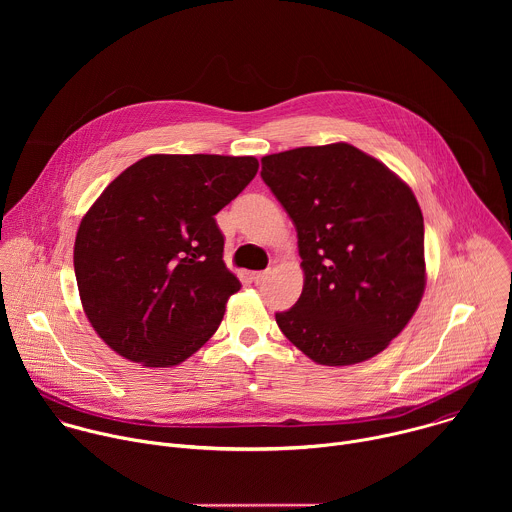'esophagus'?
Instances as JSON below:
<instances>
[{"label":"esophagus","instance_id":"34e87169","mask_svg":"<svg viewBox=\"0 0 512 512\" xmlns=\"http://www.w3.org/2000/svg\"><path fill=\"white\" fill-rule=\"evenodd\" d=\"M267 275H269V271H255L253 273V281L255 283H263L267 279Z\"/></svg>","mask_w":512,"mask_h":512}]
</instances>
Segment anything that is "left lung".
<instances>
[{
	"mask_svg": "<svg viewBox=\"0 0 512 512\" xmlns=\"http://www.w3.org/2000/svg\"><path fill=\"white\" fill-rule=\"evenodd\" d=\"M261 178L298 231L300 300L275 322L326 367L369 360L415 314L425 289L423 214L411 188L350 143L261 158Z\"/></svg>",
	"mask_w": 512,
	"mask_h": 512,
	"instance_id": "1",
	"label": "left lung"
}]
</instances>
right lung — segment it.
<instances>
[{"instance_id":"right-lung-1","label":"right lung","mask_w":512,"mask_h":512,"mask_svg":"<svg viewBox=\"0 0 512 512\" xmlns=\"http://www.w3.org/2000/svg\"><path fill=\"white\" fill-rule=\"evenodd\" d=\"M253 156L154 154L121 172L83 216L75 275L83 310L117 354L174 367L221 326L239 279L214 214L255 178Z\"/></svg>"}]
</instances>
